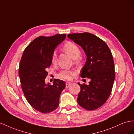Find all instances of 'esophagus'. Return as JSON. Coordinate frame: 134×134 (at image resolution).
Returning a JSON list of instances; mask_svg holds the SVG:
<instances>
[{"label":"esophagus","mask_w":134,"mask_h":134,"mask_svg":"<svg viewBox=\"0 0 134 134\" xmlns=\"http://www.w3.org/2000/svg\"><path fill=\"white\" fill-rule=\"evenodd\" d=\"M71 85V83H70V82H66V88H68V87L70 86Z\"/></svg>","instance_id":"obj_1"}]
</instances>
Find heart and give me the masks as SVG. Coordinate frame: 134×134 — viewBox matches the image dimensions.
<instances>
[{"instance_id": "b5f03b06", "label": "heart", "mask_w": 134, "mask_h": 134, "mask_svg": "<svg viewBox=\"0 0 134 134\" xmlns=\"http://www.w3.org/2000/svg\"><path fill=\"white\" fill-rule=\"evenodd\" d=\"M63 50L64 53H66L68 55L75 60L76 63H78L80 60V50L76 44L72 43V42L68 41L64 43L63 46ZM57 60V57L55 53L53 54L52 58H51V62L53 64H55ZM75 75V72L72 70H64L61 71L58 74V77L62 79L69 80H71L72 77Z\"/></svg>"}]
</instances>
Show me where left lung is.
I'll list each match as a JSON object with an SVG mask.
<instances>
[{
  "label": "left lung",
  "mask_w": 134,
  "mask_h": 134,
  "mask_svg": "<svg viewBox=\"0 0 134 134\" xmlns=\"http://www.w3.org/2000/svg\"><path fill=\"white\" fill-rule=\"evenodd\" d=\"M67 36L86 54L87 61L81 77L91 79L88 85L78 83L81 90L77 102L83 108L93 110L104 105L111 94L115 76L111 52L104 41L90 33H72Z\"/></svg>",
  "instance_id": "1"
}]
</instances>
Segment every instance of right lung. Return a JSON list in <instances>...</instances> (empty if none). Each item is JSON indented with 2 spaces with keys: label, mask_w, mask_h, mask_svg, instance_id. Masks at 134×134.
<instances>
[{
  "label": "right lung",
  "mask_w": 134,
  "mask_h": 134,
  "mask_svg": "<svg viewBox=\"0 0 134 134\" xmlns=\"http://www.w3.org/2000/svg\"><path fill=\"white\" fill-rule=\"evenodd\" d=\"M66 37V34L40 36L23 53L19 69L21 87L27 101L41 113L52 112L58 107L60 93L66 87L64 81L59 79H54L53 85L44 82L55 48Z\"/></svg>",
  "instance_id": "right-lung-1"
}]
</instances>
